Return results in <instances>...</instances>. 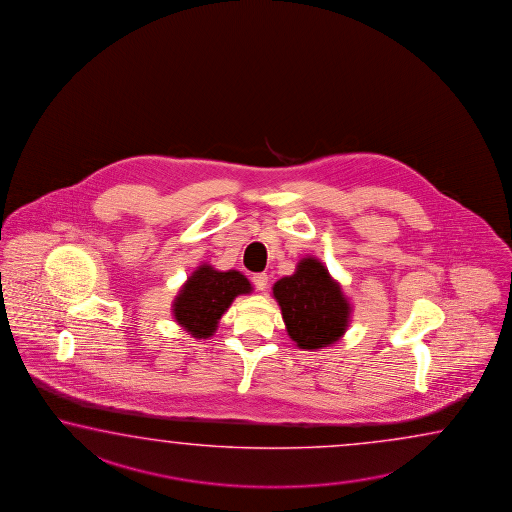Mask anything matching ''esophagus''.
Masks as SVG:
<instances>
[{"instance_id": "34e87169", "label": "esophagus", "mask_w": 512, "mask_h": 512, "mask_svg": "<svg viewBox=\"0 0 512 512\" xmlns=\"http://www.w3.org/2000/svg\"><path fill=\"white\" fill-rule=\"evenodd\" d=\"M251 281L255 284V288L261 290V292H264V290L268 288V275H266V273H255V275L251 277Z\"/></svg>"}]
</instances>
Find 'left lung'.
Wrapping results in <instances>:
<instances>
[{"label":"left lung","mask_w":512,"mask_h":512,"mask_svg":"<svg viewBox=\"0 0 512 512\" xmlns=\"http://www.w3.org/2000/svg\"><path fill=\"white\" fill-rule=\"evenodd\" d=\"M273 297L281 306L290 339L299 348L317 350L345 335L352 306L319 259L304 257L293 275L273 284Z\"/></svg>","instance_id":"1"}]
</instances>
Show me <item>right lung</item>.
<instances>
[{"instance_id": "obj_1", "label": "right lung", "mask_w": 512, "mask_h": 512, "mask_svg": "<svg viewBox=\"0 0 512 512\" xmlns=\"http://www.w3.org/2000/svg\"><path fill=\"white\" fill-rule=\"evenodd\" d=\"M251 290L250 281L237 270L219 272L209 264H200L175 297L173 317L191 337L208 339L233 299Z\"/></svg>"}]
</instances>
